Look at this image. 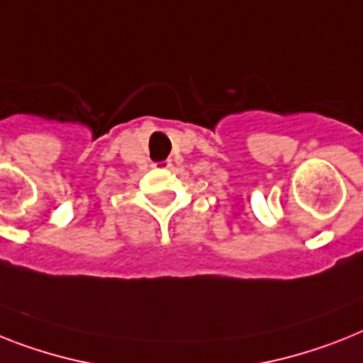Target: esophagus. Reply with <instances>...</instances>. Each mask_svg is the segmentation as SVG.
Returning <instances> with one entry per match:
<instances>
[{
	"mask_svg": "<svg viewBox=\"0 0 363 363\" xmlns=\"http://www.w3.org/2000/svg\"><path fill=\"white\" fill-rule=\"evenodd\" d=\"M164 167H169V161H167V163H164Z\"/></svg>",
	"mask_w": 363,
	"mask_h": 363,
	"instance_id": "obj_1",
	"label": "esophagus"
}]
</instances>
